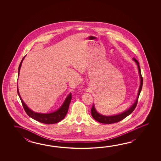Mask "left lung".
I'll return each mask as SVG.
<instances>
[{"label": "left lung", "instance_id": "8db88e82", "mask_svg": "<svg viewBox=\"0 0 161 161\" xmlns=\"http://www.w3.org/2000/svg\"><path fill=\"white\" fill-rule=\"evenodd\" d=\"M133 60L136 63L137 66L138 67V70H139V73L140 78V87H139V89L138 94H137V98L136 101H135V102L129 109L127 110L126 111L124 112L123 113H120L119 114H117V115H114V116H103V115H102V114H99V113H98L97 111L95 109L94 105H93L92 109H91V112H92V117L96 121H98L101 123L109 124L115 123H118V122L120 121L121 120H123L124 119H125V117H127L128 116H129L130 114L132 113L134 109H135V108L136 107L137 103V101H138V98H139L141 90L142 89L143 78H142V76L141 74V70H140L139 62L136 58H133Z\"/></svg>", "mask_w": 161, "mask_h": 161}]
</instances>
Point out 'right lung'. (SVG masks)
<instances>
[{
	"label": "right lung",
	"mask_w": 161,
	"mask_h": 161,
	"mask_svg": "<svg viewBox=\"0 0 161 161\" xmlns=\"http://www.w3.org/2000/svg\"><path fill=\"white\" fill-rule=\"evenodd\" d=\"M24 58H22V61L20 63V64L19 65V68H18V76H19V74L20 71V69H21V64L23 62ZM17 92L18 96L19 97V98L21 99V103L22 104V106L24 107L26 113H27V115L29 117H31V118H32L33 119L35 120H37L38 122H40L42 123L47 124H55L58 123L59 121H60L61 120H63L64 117H65L67 113L68 112V110H69V103H71V98H72V96L71 94H69V96L67 97V98H65V101L64 103H63L62 106L57 110L56 111H55L54 112L50 113H39L34 112L33 110L30 109L27 105L24 103L23 100L21 98V96L19 92L18 88L17 86Z\"/></svg>",
	"instance_id": "right-lung-1"
}]
</instances>
